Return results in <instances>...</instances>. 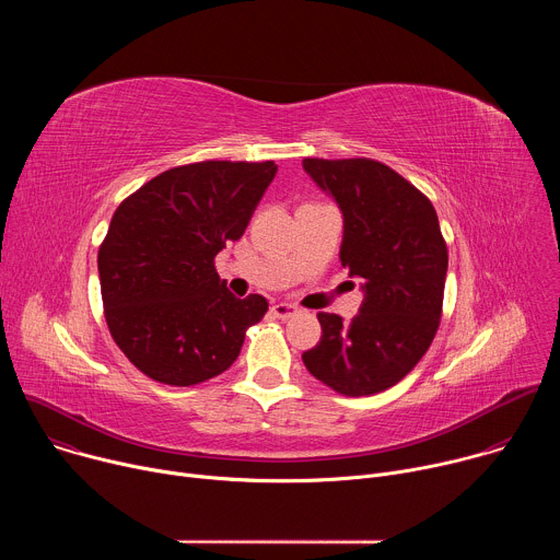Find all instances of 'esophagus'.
I'll return each instance as SVG.
<instances>
[{
    "label": "esophagus",
    "instance_id": "esophagus-1",
    "mask_svg": "<svg viewBox=\"0 0 560 560\" xmlns=\"http://www.w3.org/2000/svg\"><path fill=\"white\" fill-rule=\"evenodd\" d=\"M270 312H272L277 318H290V316H294V314L299 312V307L292 305V303H275V305L270 307Z\"/></svg>",
    "mask_w": 560,
    "mask_h": 560
}]
</instances>
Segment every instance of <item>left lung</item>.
Segmentation results:
<instances>
[{
	"label": "left lung",
	"instance_id": "1",
	"mask_svg": "<svg viewBox=\"0 0 560 560\" xmlns=\"http://www.w3.org/2000/svg\"><path fill=\"white\" fill-rule=\"evenodd\" d=\"M314 184L343 212L341 264L363 279L350 324L318 312L322 341L303 352L307 372L346 396L401 381L441 324L447 246L432 201L374 159H303Z\"/></svg>",
	"mask_w": 560,
	"mask_h": 560
}]
</instances>
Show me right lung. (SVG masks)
Here are the masks:
<instances>
[{"label": "right lung", "instance_id": "right-lung-1", "mask_svg": "<svg viewBox=\"0 0 560 560\" xmlns=\"http://www.w3.org/2000/svg\"><path fill=\"white\" fill-rule=\"evenodd\" d=\"M275 175V162L177 166L115 210L97 255L104 316L152 381L188 387L225 372L268 312L261 294L228 292L214 257L242 238Z\"/></svg>", "mask_w": 560, "mask_h": 560}]
</instances>
